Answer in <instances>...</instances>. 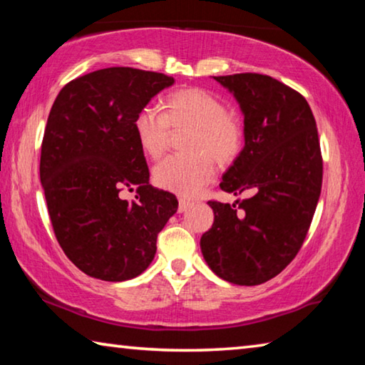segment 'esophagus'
Listing matches in <instances>:
<instances>
[{
  "mask_svg": "<svg viewBox=\"0 0 365 365\" xmlns=\"http://www.w3.org/2000/svg\"><path fill=\"white\" fill-rule=\"evenodd\" d=\"M191 207V202L187 200H178V212H185Z\"/></svg>",
  "mask_w": 365,
  "mask_h": 365,
  "instance_id": "obj_1",
  "label": "esophagus"
}]
</instances>
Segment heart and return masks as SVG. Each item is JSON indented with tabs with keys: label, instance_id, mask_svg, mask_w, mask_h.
<instances>
[{
	"label": "heart",
	"instance_id": "heart-1",
	"mask_svg": "<svg viewBox=\"0 0 365 365\" xmlns=\"http://www.w3.org/2000/svg\"><path fill=\"white\" fill-rule=\"evenodd\" d=\"M138 145L150 158H159L172 128H190L185 148L190 154H174L154 168V180L169 191L193 196L212 180L215 163L230 164L242 151L243 125L228 113L217 95L202 88H185L165 96L163 113L145 106L135 117Z\"/></svg>",
	"mask_w": 365,
	"mask_h": 365
}]
</instances>
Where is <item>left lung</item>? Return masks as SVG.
Segmentation results:
<instances>
[{
  "label": "left lung",
  "mask_w": 365,
  "mask_h": 365,
  "mask_svg": "<svg viewBox=\"0 0 365 365\" xmlns=\"http://www.w3.org/2000/svg\"><path fill=\"white\" fill-rule=\"evenodd\" d=\"M240 104L245 148L222 175L235 205L209 201L214 224L201 252L215 275L235 285H261L298 255L322 188V154L304 96L261 73L214 77ZM239 207H236V205Z\"/></svg>",
  "instance_id": "1"
}]
</instances>
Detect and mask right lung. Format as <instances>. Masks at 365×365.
I'll list each match as a JSON object with an SVG mask.
<instances>
[{
    "label": "right lung",
    "instance_id": "1",
    "mask_svg": "<svg viewBox=\"0 0 365 365\" xmlns=\"http://www.w3.org/2000/svg\"><path fill=\"white\" fill-rule=\"evenodd\" d=\"M174 77L108 67L67 83L49 110L40 180L54 235L83 274L104 282L138 277L158 233L177 212L169 191L150 185L135 117ZM138 188V201L120 197Z\"/></svg>",
    "mask_w": 365,
    "mask_h": 365
}]
</instances>
